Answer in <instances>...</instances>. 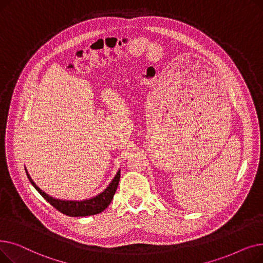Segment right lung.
I'll list each match as a JSON object with an SVG mask.
<instances>
[{"instance_id":"add662e5","label":"right lung","mask_w":263,"mask_h":263,"mask_svg":"<svg viewBox=\"0 0 263 263\" xmlns=\"http://www.w3.org/2000/svg\"><path fill=\"white\" fill-rule=\"evenodd\" d=\"M26 172V170H25ZM27 178H29L30 182L33 184V186L39 192V194L43 196L50 204H52L55 209L59 210L61 213L69 216H87V215H93V214H98L105 210L107 208L108 204L112 201L115 192L117 190L118 183H119V179H120V171L116 174L112 182L109 183V185L99 194L98 196H96L91 199L87 200H83V201H69V200H60V199H55L48 194H46L45 192L41 191L32 180V178L30 175L27 174Z\"/></svg>"}]
</instances>
